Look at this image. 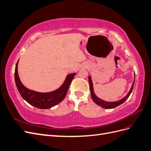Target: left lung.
<instances>
[{
    "label": "left lung",
    "mask_w": 151,
    "mask_h": 151,
    "mask_svg": "<svg viewBox=\"0 0 151 151\" xmlns=\"http://www.w3.org/2000/svg\"><path fill=\"white\" fill-rule=\"evenodd\" d=\"M88 79H89V86H90V91H91V98H92L93 101L96 104H98V106H101L103 108L111 109V108H115L118 106H119V105L122 104V103H123L126 101V100L128 99V98L129 97V96L130 95L131 93L132 92V90H133V88H134V83H135V74H134V80L133 83H132V85L131 88L129 91V92L128 93V94L125 96V97H123V98L120 99V100H118V101H113V102H109V101H104V100L98 98L97 96L95 94V93L94 92L93 84L92 79H91V77L89 76Z\"/></svg>",
    "instance_id": "left-lung-1"
}]
</instances>
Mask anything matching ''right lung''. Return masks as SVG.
Wrapping results in <instances>:
<instances>
[{
    "instance_id": "add662e5",
    "label": "right lung",
    "mask_w": 151,
    "mask_h": 151,
    "mask_svg": "<svg viewBox=\"0 0 151 151\" xmlns=\"http://www.w3.org/2000/svg\"><path fill=\"white\" fill-rule=\"evenodd\" d=\"M18 62L19 60L16 65L14 73L15 82L17 90L26 101L39 109L51 108L62 101L65 97L73 78L76 74V73L68 74L63 83L57 89L48 93H40L29 89L22 84L18 74Z\"/></svg>"
}]
</instances>
